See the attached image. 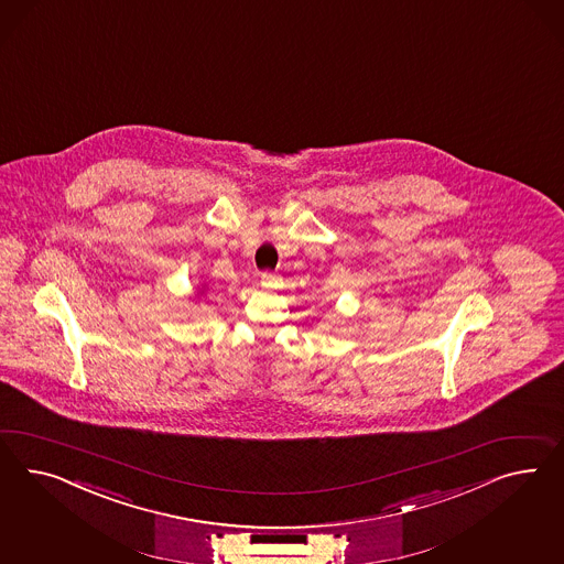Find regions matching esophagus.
Returning a JSON list of instances; mask_svg holds the SVG:
<instances>
[{"mask_svg":"<svg viewBox=\"0 0 564 564\" xmlns=\"http://www.w3.org/2000/svg\"><path fill=\"white\" fill-rule=\"evenodd\" d=\"M260 283H262V288H276L279 276L271 273V271H264V273L260 274Z\"/></svg>","mask_w":564,"mask_h":564,"instance_id":"esophagus-1","label":"esophagus"}]
</instances>
